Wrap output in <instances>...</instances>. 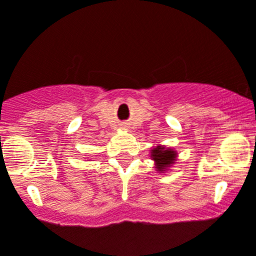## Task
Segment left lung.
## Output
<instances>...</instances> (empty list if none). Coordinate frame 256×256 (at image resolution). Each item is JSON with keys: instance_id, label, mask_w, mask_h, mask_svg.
Instances as JSON below:
<instances>
[{"instance_id": "8db88e82", "label": "left lung", "mask_w": 256, "mask_h": 256, "mask_svg": "<svg viewBox=\"0 0 256 256\" xmlns=\"http://www.w3.org/2000/svg\"><path fill=\"white\" fill-rule=\"evenodd\" d=\"M176 157V152L172 150H166L164 147H156L152 150V158L156 160L158 171H164L170 164H172Z\"/></svg>"}]
</instances>
